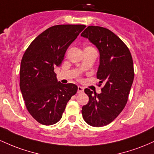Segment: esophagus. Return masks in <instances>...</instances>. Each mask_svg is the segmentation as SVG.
Here are the masks:
<instances>
[{
  "instance_id": "34e87169",
  "label": "esophagus",
  "mask_w": 154,
  "mask_h": 154,
  "mask_svg": "<svg viewBox=\"0 0 154 154\" xmlns=\"http://www.w3.org/2000/svg\"><path fill=\"white\" fill-rule=\"evenodd\" d=\"M83 91H84V88L81 87V86H78V88H77V93H83Z\"/></svg>"
}]
</instances>
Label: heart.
I'll return each instance as SVG.
<instances>
[{
  "label": "heart",
  "instance_id": "b5f03b06",
  "mask_svg": "<svg viewBox=\"0 0 154 154\" xmlns=\"http://www.w3.org/2000/svg\"><path fill=\"white\" fill-rule=\"evenodd\" d=\"M87 48H91V47H90V46H89V47H87Z\"/></svg>",
  "mask_w": 154,
  "mask_h": 154
}]
</instances>
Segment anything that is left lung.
I'll return each instance as SVG.
<instances>
[{"label": "left lung", "instance_id": "8db88e82", "mask_svg": "<svg viewBox=\"0 0 154 154\" xmlns=\"http://www.w3.org/2000/svg\"><path fill=\"white\" fill-rule=\"evenodd\" d=\"M81 36L88 38L100 53L97 78L100 80L98 85H104L102 93L85 89L89 101L82 109L85 121L99 128L114 121L126 105L135 75L133 61L128 46L106 28L88 26Z\"/></svg>", "mask_w": 154, "mask_h": 154}]
</instances>
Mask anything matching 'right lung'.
Wrapping results in <instances>:
<instances>
[{"mask_svg": "<svg viewBox=\"0 0 154 154\" xmlns=\"http://www.w3.org/2000/svg\"><path fill=\"white\" fill-rule=\"evenodd\" d=\"M82 24L51 26L32 42L20 66V89L28 111L39 123L52 125L62 117L77 91L72 83L58 82L54 67L62 63L68 47L85 28Z\"/></svg>", "mask_w": 154, "mask_h": 154, "instance_id": "1", "label": "right lung"}]
</instances>
